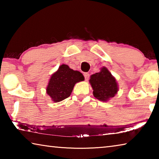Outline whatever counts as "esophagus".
Segmentation results:
<instances>
[{"label": "esophagus", "instance_id": "34e87169", "mask_svg": "<svg viewBox=\"0 0 159 159\" xmlns=\"http://www.w3.org/2000/svg\"><path fill=\"white\" fill-rule=\"evenodd\" d=\"M83 76H84V77H85V79L86 80H88V79H89V77H90V74L88 73H84V74H83Z\"/></svg>", "mask_w": 159, "mask_h": 159}]
</instances>
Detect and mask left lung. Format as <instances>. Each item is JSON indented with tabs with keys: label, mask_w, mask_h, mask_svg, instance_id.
Returning <instances> with one entry per match:
<instances>
[{
	"label": "left lung",
	"mask_w": 159,
	"mask_h": 159,
	"mask_svg": "<svg viewBox=\"0 0 159 159\" xmlns=\"http://www.w3.org/2000/svg\"><path fill=\"white\" fill-rule=\"evenodd\" d=\"M90 83L93 89L94 97L100 101H107L118 92V85L115 78L105 67L102 68L99 73L92 75Z\"/></svg>",
	"instance_id": "left-lung-1"
}]
</instances>
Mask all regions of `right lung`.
Returning <instances> with one entry per match:
<instances>
[{
    "label": "right lung",
    "mask_w": 159,
    "mask_h": 159,
    "mask_svg": "<svg viewBox=\"0 0 159 159\" xmlns=\"http://www.w3.org/2000/svg\"><path fill=\"white\" fill-rule=\"evenodd\" d=\"M84 80L83 74L62 64L52 75L47 87V93L55 102L69 98L76 83Z\"/></svg>",
    "instance_id": "right-lung-1"
}]
</instances>
